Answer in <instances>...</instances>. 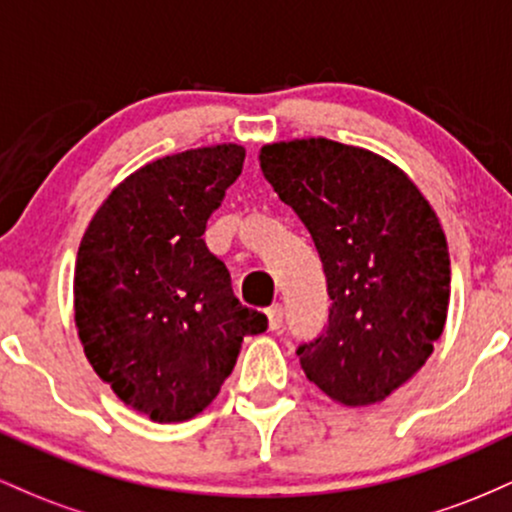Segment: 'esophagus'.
Listing matches in <instances>:
<instances>
[{"label":"esophagus","instance_id":"1","mask_svg":"<svg viewBox=\"0 0 512 512\" xmlns=\"http://www.w3.org/2000/svg\"><path fill=\"white\" fill-rule=\"evenodd\" d=\"M267 320H269V330H279V327L284 325V308H281L279 303L272 305V308L267 310Z\"/></svg>","mask_w":512,"mask_h":512}]
</instances>
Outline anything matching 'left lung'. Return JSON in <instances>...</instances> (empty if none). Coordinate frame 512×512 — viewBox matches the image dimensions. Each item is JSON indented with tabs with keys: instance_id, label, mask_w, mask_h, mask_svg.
<instances>
[{
	"instance_id": "8db88e82",
	"label": "left lung",
	"mask_w": 512,
	"mask_h": 512,
	"mask_svg": "<svg viewBox=\"0 0 512 512\" xmlns=\"http://www.w3.org/2000/svg\"><path fill=\"white\" fill-rule=\"evenodd\" d=\"M262 175L320 252L330 322L298 346L305 378L342 407L383 402L443 334L450 255L428 199L387 158L325 137L264 144Z\"/></svg>"
}]
</instances>
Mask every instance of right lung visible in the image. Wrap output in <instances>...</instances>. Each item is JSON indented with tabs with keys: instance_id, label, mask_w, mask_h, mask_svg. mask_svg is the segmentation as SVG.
Returning <instances> with one entry per match:
<instances>
[{
	"instance_id": "1",
	"label": "right lung",
	"mask_w": 512,
	"mask_h": 512,
	"mask_svg": "<svg viewBox=\"0 0 512 512\" xmlns=\"http://www.w3.org/2000/svg\"><path fill=\"white\" fill-rule=\"evenodd\" d=\"M245 149L214 144L156 158L105 197L74 269L84 354L127 407L178 424L214 402L248 334L267 317L233 296L204 243Z\"/></svg>"
}]
</instances>
